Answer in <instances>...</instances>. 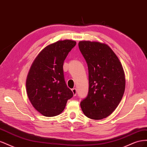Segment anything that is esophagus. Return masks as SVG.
Instances as JSON below:
<instances>
[{"label":"esophagus","mask_w":147,"mask_h":147,"mask_svg":"<svg viewBox=\"0 0 147 147\" xmlns=\"http://www.w3.org/2000/svg\"><path fill=\"white\" fill-rule=\"evenodd\" d=\"M72 91L73 94H74V96H75L77 95V90H76V89H75V88L72 89Z\"/></svg>","instance_id":"34e87169"}]
</instances>
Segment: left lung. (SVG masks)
Listing matches in <instances>:
<instances>
[{"instance_id": "left-lung-1", "label": "left lung", "mask_w": 147, "mask_h": 147, "mask_svg": "<svg viewBox=\"0 0 147 147\" xmlns=\"http://www.w3.org/2000/svg\"><path fill=\"white\" fill-rule=\"evenodd\" d=\"M78 47L89 73L88 94L81 102V108L88 118L102 119L116 109L123 96L126 80L123 66L104 43L80 41Z\"/></svg>"}]
</instances>
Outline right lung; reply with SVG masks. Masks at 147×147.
<instances>
[{
	"label": "right lung",
	"mask_w": 147,
	"mask_h": 147,
	"mask_svg": "<svg viewBox=\"0 0 147 147\" xmlns=\"http://www.w3.org/2000/svg\"><path fill=\"white\" fill-rule=\"evenodd\" d=\"M76 45L71 40L50 44L35 57L26 79V91L35 109L47 117L63 112L73 92L67 86L63 64L68 53Z\"/></svg>",
	"instance_id": "obj_1"
}]
</instances>
